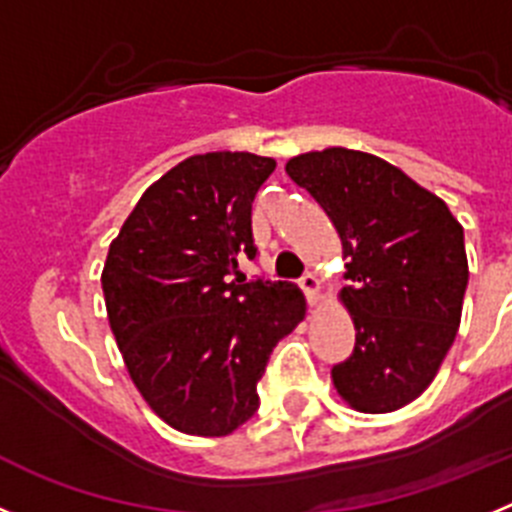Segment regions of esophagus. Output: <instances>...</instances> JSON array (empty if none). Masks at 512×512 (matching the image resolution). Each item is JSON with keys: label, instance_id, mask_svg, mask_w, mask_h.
Masks as SVG:
<instances>
[{"label": "esophagus", "instance_id": "1", "mask_svg": "<svg viewBox=\"0 0 512 512\" xmlns=\"http://www.w3.org/2000/svg\"><path fill=\"white\" fill-rule=\"evenodd\" d=\"M300 287H302V292H305L307 302H310V305H318L320 302V279L315 277V274H305V277L300 279Z\"/></svg>", "mask_w": 512, "mask_h": 512}]
</instances>
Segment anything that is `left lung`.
Here are the masks:
<instances>
[{"mask_svg":"<svg viewBox=\"0 0 512 512\" xmlns=\"http://www.w3.org/2000/svg\"><path fill=\"white\" fill-rule=\"evenodd\" d=\"M341 238L351 287L338 292L356 328L333 387L359 413H392L423 395L449 354L469 282L464 228L446 202L384 158L323 148L289 158Z\"/></svg>","mask_w":512,"mask_h":512,"instance_id":"obj_1","label":"left lung"}]
</instances>
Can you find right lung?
Returning a JSON list of instances; mask_svg holds the SVG:
<instances>
[{
  "instance_id": "right-lung-1",
  "label": "right lung",
  "mask_w": 512,
  "mask_h": 512,
  "mask_svg": "<svg viewBox=\"0 0 512 512\" xmlns=\"http://www.w3.org/2000/svg\"><path fill=\"white\" fill-rule=\"evenodd\" d=\"M277 161L248 151L184 158L143 192L102 269L107 320L148 408L220 438L259 408L271 348L305 320L289 282L235 284L256 256L251 202Z\"/></svg>"
}]
</instances>
